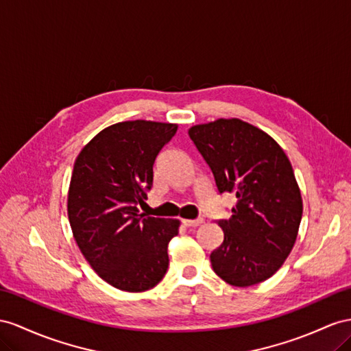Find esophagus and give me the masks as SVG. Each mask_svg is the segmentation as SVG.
Masks as SVG:
<instances>
[{
    "mask_svg": "<svg viewBox=\"0 0 351 351\" xmlns=\"http://www.w3.org/2000/svg\"><path fill=\"white\" fill-rule=\"evenodd\" d=\"M182 223L186 227H197L203 223V218H197V219H182Z\"/></svg>",
    "mask_w": 351,
    "mask_h": 351,
    "instance_id": "1",
    "label": "esophagus"
}]
</instances>
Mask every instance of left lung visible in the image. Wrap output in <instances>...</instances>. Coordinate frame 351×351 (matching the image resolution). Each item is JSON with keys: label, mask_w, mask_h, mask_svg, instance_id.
<instances>
[{"label": "left lung", "mask_w": 351, "mask_h": 351, "mask_svg": "<svg viewBox=\"0 0 351 351\" xmlns=\"http://www.w3.org/2000/svg\"><path fill=\"white\" fill-rule=\"evenodd\" d=\"M212 170L218 193L236 194L230 219H218L223 241L210 254L213 271L246 287L271 277L295 245L302 200L289 158L263 130L219 119L188 130Z\"/></svg>", "instance_id": "obj_1"}]
</instances>
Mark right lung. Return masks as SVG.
Returning a JSON list of instances; mask_svg holds the SVG:
<instances>
[{"instance_id": "obj_1", "label": "right lung", "mask_w": 351, "mask_h": 351, "mask_svg": "<svg viewBox=\"0 0 351 351\" xmlns=\"http://www.w3.org/2000/svg\"><path fill=\"white\" fill-rule=\"evenodd\" d=\"M176 124L123 121L99 132L80 152L68 193V218L87 263L128 292L154 287L169 267L167 245L179 221L139 213L152 167Z\"/></svg>"}]
</instances>
